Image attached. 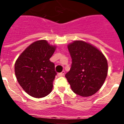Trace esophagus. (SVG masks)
I'll return each instance as SVG.
<instances>
[{
	"label": "esophagus",
	"mask_w": 124,
	"mask_h": 124,
	"mask_svg": "<svg viewBox=\"0 0 124 124\" xmlns=\"http://www.w3.org/2000/svg\"><path fill=\"white\" fill-rule=\"evenodd\" d=\"M64 73H65V71H63L61 73H58V76H63L64 75Z\"/></svg>",
	"instance_id": "obj_1"
}]
</instances>
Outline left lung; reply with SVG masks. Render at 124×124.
Returning a JSON list of instances; mask_svg holds the SVG:
<instances>
[{
    "instance_id": "8db88e82",
    "label": "left lung",
    "mask_w": 124,
    "mask_h": 124,
    "mask_svg": "<svg viewBox=\"0 0 124 124\" xmlns=\"http://www.w3.org/2000/svg\"><path fill=\"white\" fill-rule=\"evenodd\" d=\"M71 68L65 74L74 93L83 97L94 94L102 86L108 72L106 58L93 45L76 40L68 45Z\"/></svg>"
}]
</instances>
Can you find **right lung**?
I'll use <instances>...</instances> for the list:
<instances>
[{
  "label": "right lung",
  "instance_id": "add662e5",
  "mask_svg": "<svg viewBox=\"0 0 124 124\" xmlns=\"http://www.w3.org/2000/svg\"><path fill=\"white\" fill-rule=\"evenodd\" d=\"M46 40L32 43L18 56L15 73L18 83L26 93L35 98L48 95L56 75L54 64L50 61L56 50Z\"/></svg>",
  "mask_w": 124,
  "mask_h": 124
}]
</instances>
